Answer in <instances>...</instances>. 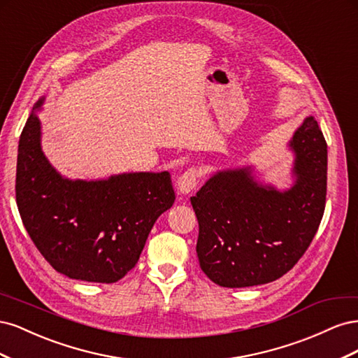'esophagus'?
<instances>
[{
  "mask_svg": "<svg viewBox=\"0 0 358 358\" xmlns=\"http://www.w3.org/2000/svg\"><path fill=\"white\" fill-rule=\"evenodd\" d=\"M199 170L197 169H188L185 173H182V175L179 176L176 185H178V191L180 194H188L191 192L192 189H196L197 183H199Z\"/></svg>",
  "mask_w": 358,
  "mask_h": 358,
  "instance_id": "obj_1",
  "label": "esophagus"
}]
</instances>
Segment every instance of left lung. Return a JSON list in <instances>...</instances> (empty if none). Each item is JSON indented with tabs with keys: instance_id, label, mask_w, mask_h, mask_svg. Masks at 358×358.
<instances>
[{
	"instance_id": "8db88e82",
	"label": "left lung",
	"mask_w": 358,
	"mask_h": 358,
	"mask_svg": "<svg viewBox=\"0 0 358 358\" xmlns=\"http://www.w3.org/2000/svg\"><path fill=\"white\" fill-rule=\"evenodd\" d=\"M296 182L287 191L258 183L249 167L213 175L191 197L199 220L197 257L227 288L276 280L306 252L326 208L327 143L315 117L296 129Z\"/></svg>"
}]
</instances>
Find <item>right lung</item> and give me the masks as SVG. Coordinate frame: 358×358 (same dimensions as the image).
<instances>
[{"label": "right lung", "mask_w": 358, "mask_h": 358, "mask_svg": "<svg viewBox=\"0 0 358 358\" xmlns=\"http://www.w3.org/2000/svg\"><path fill=\"white\" fill-rule=\"evenodd\" d=\"M37 101L17 149L16 203L40 254L71 279L112 284L131 270L158 216L175 203L169 171L70 180L41 150Z\"/></svg>", "instance_id": "1"}]
</instances>
